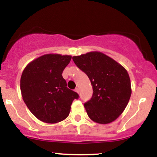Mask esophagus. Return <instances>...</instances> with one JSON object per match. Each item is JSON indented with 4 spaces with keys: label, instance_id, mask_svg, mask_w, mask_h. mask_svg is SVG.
Listing matches in <instances>:
<instances>
[{
    "label": "esophagus",
    "instance_id": "34e87169",
    "mask_svg": "<svg viewBox=\"0 0 157 157\" xmlns=\"http://www.w3.org/2000/svg\"><path fill=\"white\" fill-rule=\"evenodd\" d=\"M75 91L78 94L80 93V89H79V88H76V89H75Z\"/></svg>",
    "mask_w": 157,
    "mask_h": 157
}]
</instances>
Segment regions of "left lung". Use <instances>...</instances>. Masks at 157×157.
<instances>
[{
	"label": "left lung",
	"mask_w": 157,
	"mask_h": 157,
	"mask_svg": "<svg viewBox=\"0 0 157 157\" xmlns=\"http://www.w3.org/2000/svg\"><path fill=\"white\" fill-rule=\"evenodd\" d=\"M72 59L87 75L92 86V97L84 104L88 116L99 124L116 120L124 111L131 95L127 70L100 52H90L74 56Z\"/></svg>",
	"instance_id": "8db88e82"
}]
</instances>
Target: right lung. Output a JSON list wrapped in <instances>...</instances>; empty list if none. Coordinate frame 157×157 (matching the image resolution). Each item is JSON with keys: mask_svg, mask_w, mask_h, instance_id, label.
<instances>
[{"mask_svg": "<svg viewBox=\"0 0 157 157\" xmlns=\"http://www.w3.org/2000/svg\"><path fill=\"white\" fill-rule=\"evenodd\" d=\"M71 55L46 54L31 61L21 77L23 100L32 114L46 123H57L68 116L79 95L68 89L62 76Z\"/></svg>", "mask_w": 157, "mask_h": 157, "instance_id": "right-lung-1", "label": "right lung"}]
</instances>
